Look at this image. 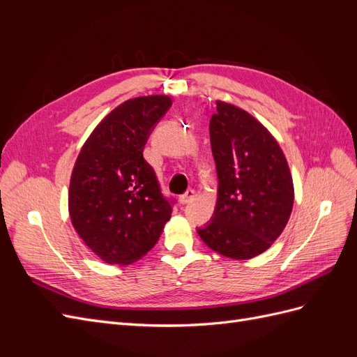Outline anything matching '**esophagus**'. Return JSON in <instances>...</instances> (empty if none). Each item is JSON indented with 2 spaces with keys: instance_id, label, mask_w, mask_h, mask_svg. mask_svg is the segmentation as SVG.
<instances>
[{
  "instance_id": "esophagus-1",
  "label": "esophagus",
  "mask_w": 357,
  "mask_h": 357,
  "mask_svg": "<svg viewBox=\"0 0 357 357\" xmlns=\"http://www.w3.org/2000/svg\"><path fill=\"white\" fill-rule=\"evenodd\" d=\"M195 197H197V192L193 189H189V190H186V193H183V195L180 197V204H189L195 199Z\"/></svg>"
}]
</instances>
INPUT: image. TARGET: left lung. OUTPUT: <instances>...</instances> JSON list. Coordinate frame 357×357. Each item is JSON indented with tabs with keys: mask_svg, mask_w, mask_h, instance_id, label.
Wrapping results in <instances>:
<instances>
[{
	"mask_svg": "<svg viewBox=\"0 0 357 357\" xmlns=\"http://www.w3.org/2000/svg\"><path fill=\"white\" fill-rule=\"evenodd\" d=\"M210 142L218 201L211 222L197 231L211 250L245 261L268 250L286 228L294 180L277 139L240 107L215 101Z\"/></svg>",
	"mask_w": 357,
	"mask_h": 357,
	"instance_id": "1",
	"label": "left lung"
}]
</instances>
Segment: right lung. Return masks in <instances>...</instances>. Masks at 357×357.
<instances>
[{
    "label": "right lung",
    "mask_w": 357,
    "mask_h": 357,
    "mask_svg": "<svg viewBox=\"0 0 357 357\" xmlns=\"http://www.w3.org/2000/svg\"><path fill=\"white\" fill-rule=\"evenodd\" d=\"M167 95L138 96L107 114L75 160L68 211L75 232L105 264L128 265L158 243L172 207L143 158L147 138L171 107Z\"/></svg>",
    "instance_id": "add662e5"
}]
</instances>
